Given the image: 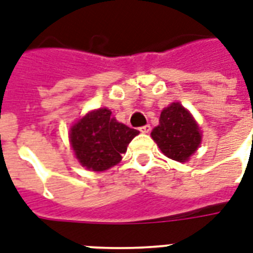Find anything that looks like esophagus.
<instances>
[{
  "mask_svg": "<svg viewBox=\"0 0 253 253\" xmlns=\"http://www.w3.org/2000/svg\"><path fill=\"white\" fill-rule=\"evenodd\" d=\"M139 130H140L141 133H148L151 131V126H149V125H145V126H141Z\"/></svg>",
  "mask_w": 253,
  "mask_h": 253,
  "instance_id": "obj_1",
  "label": "esophagus"
}]
</instances>
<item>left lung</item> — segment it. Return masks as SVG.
I'll list each match as a JSON object with an SVG mask.
<instances>
[{"label": "left lung", "instance_id": "left-lung-1", "mask_svg": "<svg viewBox=\"0 0 253 253\" xmlns=\"http://www.w3.org/2000/svg\"><path fill=\"white\" fill-rule=\"evenodd\" d=\"M151 135L162 153L178 162L188 161L201 143L198 123L179 102H173L162 110L160 125Z\"/></svg>", "mask_w": 253, "mask_h": 253}]
</instances>
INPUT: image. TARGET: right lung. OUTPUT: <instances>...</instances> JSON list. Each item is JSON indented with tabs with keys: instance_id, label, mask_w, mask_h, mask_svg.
Returning a JSON list of instances; mask_svg holds the SVG:
<instances>
[{
	"instance_id": "right-lung-1",
	"label": "right lung",
	"mask_w": 253,
	"mask_h": 253,
	"mask_svg": "<svg viewBox=\"0 0 253 253\" xmlns=\"http://www.w3.org/2000/svg\"><path fill=\"white\" fill-rule=\"evenodd\" d=\"M135 128L120 123L106 108L92 110L70 130V143L79 164L92 171H105L122 160Z\"/></svg>"
}]
</instances>
